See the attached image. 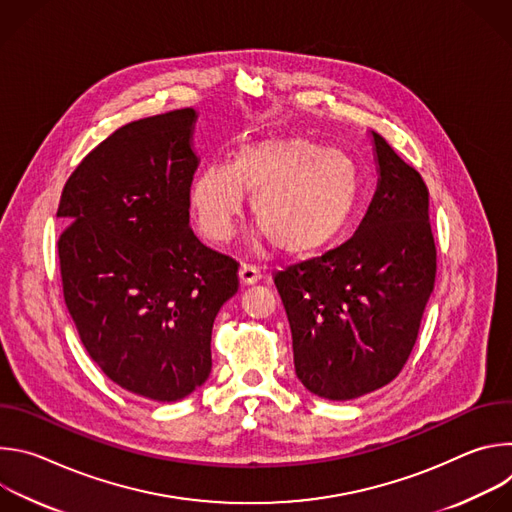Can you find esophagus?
Listing matches in <instances>:
<instances>
[{
  "label": "esophagus",
  "mask_w": 512,
  "mask_h": 512,
  "mask_svg": "<svg viewBox=\"0 0 512 512\" xmlns=\"http://www.w3.org/2000/svg\"><path fill=\"white\" fill-rule=\"evenodd\" d=\"M239 277H241L243 285H253L261 279V271L253 263H243L241 269H239Z\"/></svg>",
  "instance_id": "esophagus-1"
}]
</instances>
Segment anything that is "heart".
Segmentation results:
<instances>
[{
	"instance_id": "b5f03b06",
	"label": "heart",
	"mask_w": 512,
	"mask_h": 512,
	"mask_svg": "<svg viewBox=\"0 0 512 512\" xmlns=\"http://www.w3.org/2000/svg\"><path fill=\"white\" fill-rule=\"evenodd\" d=\"M245 194H251L259 223L255 243L273 241L285 255H310L346 229L360 174L344 152L302 137L243 145L231 164H208L192 182L190 204L200 233L212 243L229 241Z\"/></svg>"
}]
</instances>
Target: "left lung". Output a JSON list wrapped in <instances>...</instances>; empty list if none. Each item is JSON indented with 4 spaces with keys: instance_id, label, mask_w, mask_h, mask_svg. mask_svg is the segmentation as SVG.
<instances>
[{
    "instance_id": "left-lung-1",
    "label": "left lung",
    "mask_w": 512,
    "mask_h": 512,
    "mask_svg": "<svg viewBox=\"0 0 512 512\" xmlns=\"http://www.w3.org/2000/svg\"><path fill=\"white\" fill-rule=\"evenodd\" d=\"M379 184L356 233L320 257L277 271L296 375L330 401L391 383L413 350L435 281L429 192L373 131Z\"/></svg>"
}]
</instances>
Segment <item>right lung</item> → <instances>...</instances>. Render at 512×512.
<instances>
[{"label":"right lung","instance_id":"1","mask_svg":"<svg viewBox=\"0 0 512 512\" xmlns=\"http://www.w3.org/2000/svg\"><path fill=\"white\" fill-rule=\"evenodd\" d=\"M194 109L131 121L64 184L56 216L66 308L97 367L152 401L210 375L212 324L239 289V263L190 229Z\"/></svg>","mask_w":512,"mask_h":512}]
</instances>
